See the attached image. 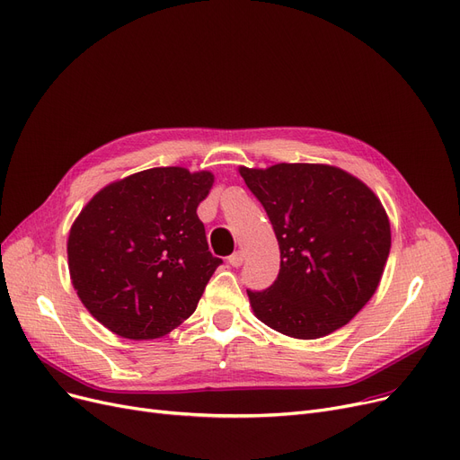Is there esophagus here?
<instances>
[{
	"mask_svg": "<svg viewBox=\"0 0 460 460\" xmlns=\"http://www.w3.org/2000/svg\"><path fill=\"white\" fill-rule=\"evenodd\" d=\"M227 261H229V265H231V267H241V265H243V261H244L243 252H234V253H231V255L227 257Z\"/></svg>",
	"mask_w": 460,
	"mask_h": 460,
	"instance_id": "obj_1",
	"label": "esophagus"
}]
</instances>
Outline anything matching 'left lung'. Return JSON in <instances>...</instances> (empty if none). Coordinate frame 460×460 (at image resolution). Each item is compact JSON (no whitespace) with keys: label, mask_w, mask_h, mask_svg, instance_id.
<instances>
[{"label":"left lung","mask_w":460,"mask_h":460,"mask_svg":"<svg viewBox=\"0 0 460 460\" xmlns=\"http://www.w3.org/2000/svg\"><path fill=\"white\" fill-rule=\"evenodd\" d=\"M279 246V272L248 289L255 315L274 331L314 341L344 327L374 295L391 250L379 199L342 169L314 164L241 167Z\"/></svg>","instance_id":"obj_1"}]
</instances>
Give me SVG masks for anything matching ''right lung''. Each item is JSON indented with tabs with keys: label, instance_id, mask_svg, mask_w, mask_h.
I'll return each mask as SVG.
<instances>
[{
	"label": "right lung",
	"instance_id": "right-lung-1",
	"mask_svg": "<svg viewBox=\"0 0 460 460\" xmlns=\"http://www.w3.org/2000/svg\"><path fill=\"white\" fill-rule=\"evenodd\" d=\"M214 176L155 167L99 191L75 219L67 257L88 312L118 336L152 341L181 325L216 267L197 207Z\"/></svg>",
	"mask_w": 460,
	"mask_h": 460
}]
</instances>
